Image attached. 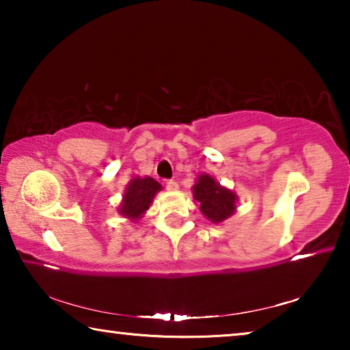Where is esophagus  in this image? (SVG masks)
<instances>
[{
    "mask_svg": "<svg viewBox=\"0 0 350 350\" xmlns=\"http://www.w3.org/2000/svg\"><path fill=\"white\" fill-rule=\"evenodd\" d=\"M165 187H167L168 191H176V189L179 188V183H177L176 180H167V183H165Z\"/></svg>",
    "mask_w": 350,
    "mask_h": 350,
    "instance_id": "34e87169",
    "label": "esophagus"
}]
</instances>
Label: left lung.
<instances>
[{
  "instance_id": "left-lung-1",
  "label": "left lung",
  "mask_w": 350,
  "mask_h": 350,
  "mask_svg": "<svg viewBox=\"0 0 350 350\" xmlns=\"http://www.w3.org/2000/svg\"><path fill=\"white\" fill-rule=\"evenodd\" d=\"M194 199L200 204V211L211 222H222L233 215L236 210V194L224 188L208 174L199 176L193 188Z\"/></svg>"
}]
</instances>
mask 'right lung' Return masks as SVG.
<instances>
[{"mask_svg":"<svg viewBox=\"0 0 350 350\" xmlns=\"http://www.w3.org/2000/svg\"><path fill=\"white\" fill-rule=\"evenodd\" d=\"M161 188V183L151 179V177H145V179L135 177L129 182L126 191L123 194V202L120 210H118L120 215L129 219L140 217L150 208L154 196Z\"/></svg>","mask_w":350,"mask_h":350,"instance_id":"add662e5","label":"right lung"}]
</instances>
